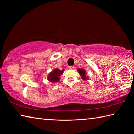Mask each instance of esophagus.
Returning a JSON list of instances; mask_svg holds the SVG:
<instances>
[{
	"label": "esophagus",
	"mask_w": 134,
	"mask_h": 134,
	"mask_svg": "<svg viewBox=\"0 0 134 134\" xmlns=\"http://www.w3.org/2000/svg\"><path fill=\"white\" fill-rule=\"evenodd\" d=\"M74 66H69V69H70V70L74 69Z\"/></svg>",
	"instance_id": "obj_1"
}]
</instances>
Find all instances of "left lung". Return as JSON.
Returning <instances> with one entry per match:
<instances>
[{
    "instance_id": "left-lung-1",
    "label": "left lung",
    "mask_w": 134,
    "mask_h": 134,
    "mask_svg": "<svg viewBox=\"0 0 134 134\" xmlns=\"http://www.w3.org/2000/svg\"><path fill=\"white\" fill-rule=\"evenodd\" d=\"M77 71L79 72V73L80 74V75L81 76V78H82L83 80H87L89 79V77L86 76V71L83 69H78Z\"/></svg>"
}]
</instances>
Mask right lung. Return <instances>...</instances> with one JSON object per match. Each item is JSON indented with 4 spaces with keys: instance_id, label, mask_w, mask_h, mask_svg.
I'll list each match as a JSON object with an SVG mask.
<instances>
[{
    "instance_id": "right-lung-1",
    "label": "right lung",
    "mask_w": 134,
    "mask_h": 134,
    "mask_svg": "<svg viewBox=\"0 0 134 134\" xmlns=\"http://www.w3.org/2000/svg\"><path fill=\"white\" fill-rule=\"evenodd\" d=\"M64 69L60 70L58 69H55L52 71L48 76V80L52 83H56L60 80V76L63 74Z\"/></svg>"
}]
</instances>
